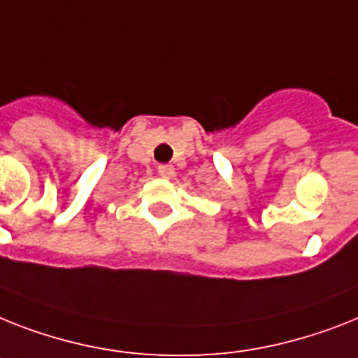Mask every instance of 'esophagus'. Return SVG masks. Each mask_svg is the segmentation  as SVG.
Here are the masks:
<instances>
[{
  "label": "esophagus",
  "instance_id": "esophagus-1",
  "mask_svg": "<svg viewBox=\"0 0 358 358\" xmlns=\"http://www.w3.org/2000/svg\"><path fill=\"white\" fill-rule=\"evenodd\" d=\"M159 176L164 177V179H172L173 173H176V170H173L172 164H161V166L157 168Z\"/></svg>",
  "mask_w": 358,
  "mask_h": 358
}]
</instances>
